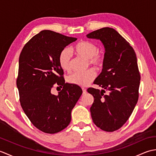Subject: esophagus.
<instances>
[{
	"label": "esophagus",
	"instance_id": "obj_1",
	"mask_svg": "<svg viewBox=\"0 0 156 156\" xmlns=\"http://www.w3.org/2000/svg\"><path fill=\"white\" fill-rule=\"evenodd\" d=\"M82 92H82V94H85L86 93H87V89L84 88H82Z\"/></svg>",
	"mask_w": 156,
	"mask_h": 156
}]
</instances>
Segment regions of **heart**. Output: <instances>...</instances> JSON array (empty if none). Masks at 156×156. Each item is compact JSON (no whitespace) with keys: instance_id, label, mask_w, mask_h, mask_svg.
<instances>
[{"instance_id":"heart-1","label":"heart","mask_w":156,"mask_h":156,"mask_svg":"<svg viewBox=\"0 0 156 156\" xmlns=\"http://www.w3.org/2000/svg\"><path fill=\"white\" fill-rule=\"evenodd\" d=\"M98 47L94 43L89 41H81L74 48L73 51L79 57L88 59L90 65L97 68H101L104 64V56L98 51ZM59 66L64 71L71 69V54L68 49L65 48L59 53L58 57ZM95 71L90 69L84 72H75L68 78L69 83L79 87H87L96 78Z\"/></svg>"}]
</instances>
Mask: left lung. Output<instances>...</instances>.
I'll return each mask as SVG.
<instances>
[{
  "label": "left lung",
  "mask_w": 156,
  "mask_h": 156,
  "mask_svg": "<svg viewBox=\"0 0 156 156\" xmlns=\"http://www.w3.org/2000/svg\"><path fill=\"white\" fill-rule=\"evenodd\" d=\"M87 37L101 40L105 49L102 72L94 82L104 90H87L94 99L91 117L98 127L112 132L128 120L138 101L141 77L136 54L129 43L112 28L98 29ZM105 90L107 95L104 94Z\"/></svg>",
  "instance_id": "1"
}]
</instances>
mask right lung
Masks as SVG:
<instances>
[{
    "label": "right lung",
    "mask_w": 156,
    "mask_h": 156,
    "mask_svg": "<svg viewBox=\"0 0 156 156\" xmlns=\"http://www.w3.org/2000/svg\"><path fill=\"white\" fill-rule=\"evenodd\" d=\"M76 39L41 31L25 45L19 56L16 87L20 103L32 124L46 133L68 127L72 110L82 94L80 87L65 83L58 62L59 53ZM55 84L63 87L58 95L51 93Z\"/></svg>",
    "instance_id": "obj_1"
}]
</instances>
